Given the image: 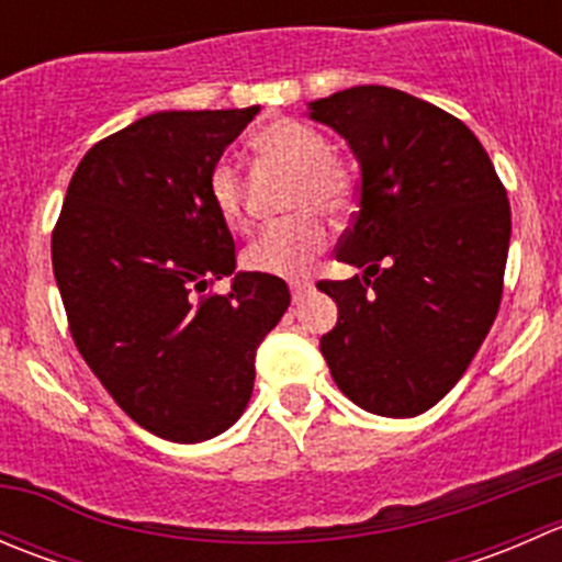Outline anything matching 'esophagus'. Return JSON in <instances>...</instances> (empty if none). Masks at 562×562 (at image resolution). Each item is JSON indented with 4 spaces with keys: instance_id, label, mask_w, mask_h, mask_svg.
I'll return each mask as SVG.
<instances>
[{
    "instance_id": "1",
    "label": "esophagus",
    "mask_w": 562,
    "mask_h": 562,
    "mask_svg": "<svg viewBox=\"0 0 562 562\" xmlns=\"http://www.w3.org/2000/svg\"><path fill=\"white\" fill-rule=\"evenodd\" d=\"M310 291H313V285H310V282H293V285H291V296H293V304L304 302V299L310 296Z\"/></svg>"
}]
</instances>
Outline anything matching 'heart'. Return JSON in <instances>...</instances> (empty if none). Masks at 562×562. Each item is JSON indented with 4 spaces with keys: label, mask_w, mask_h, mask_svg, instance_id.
Instances as JSON below:
<instances>
[{
    "label": "heart",
    "mask_w": 562,
    "mask_h": 562,
    "mask_svg": "<svg viewBox=\"0 0 562 562\" xmlns=\"http://www.w3.org/2000/svg\"><path fill=\"white\" fill-rule=\"evenodd\" d=\"M252 146L274 166L293 171L288 212L293 217L266 228L245 249V266L255 274H307L313 260L328 245V228L317 212L345 217L356 203V171L331 149L326 135L299 119H274L255 133ZM209 201L231 231L247 228L245 184L234 162L220 160L209 173Z\"/></svg>",
    "instance_id": "heart-1"
}]
</instances>
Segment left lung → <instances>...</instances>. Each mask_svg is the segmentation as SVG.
Returning <instances> with one entry per match:
<instances>
[{
  "label": "left lung",
  "mask_w": 562,
  "mask_h": 562,
  "mask_svg": "<svg viewBox=\"0 0 562 562\" xmlns=\"http://www.w3.org/2000/svg\"><path fill=\"white\" fill-rule=\"evenodd\" d=\"M310 116L337 130L361 168L337 260L364 274L317 282L339 307L321 353L359 407L418 416L454 389L501 310L506 187L457 116L400 89H345L310 103Z\"/></svg>",
  "instance_id": "8db88e82"
}]
</instances>
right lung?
Listing matches in <instances>:
<instances>
[{
    "label": "right lung",
    "instance_id": "1",
    "mask_svg": "<svg viewBox=\"0 0 562 562\" xmlns=\"http://www.w3.org/2000/svg\"><path fill=\"white\" fill-rule=\"evenodd\" d=\"M258 105L160 111L98 140L67 187L50 236L78 353L119 407L157 438L201 443L245 413L255 350L291 291L236 271L209 173Z\"/></svg>",
    "mask_w": 562,
    "mask_h": 562
}]
</instances>
